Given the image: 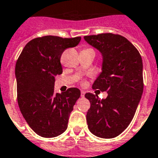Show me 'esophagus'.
Returning a JSON list of instances; mask_svg holds the SVG:
<instances>
[{
    "label": "esophagus",
    "mask_w": 158,
    "mask_h": 158,
    "mask_svg": "<svg viewBox=\"0 0 158 158\" xmlns=\"http://www.w3.org/2000/svg\"><path fill=\"white\" fill-rule=\"evenodd\" d=\"M85 90H81V96H85Z\"/></svg>",
    "instance_id": "obj_1"
}]
</instances>
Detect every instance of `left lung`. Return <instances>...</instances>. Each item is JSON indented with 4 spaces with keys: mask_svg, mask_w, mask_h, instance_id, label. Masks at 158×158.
<instances>
[{
    "mask_svg": "<svg viewBox=\"0 0 158 158\" xmlns=\"http://www.w3.org/2000/svg\"><path fill=\"white\" fill-rule=\"evenodd\" d=\"M84 39L102 55V71L92 88L107 92L102 100L92 93L85 94L90 102L88 128L97 137L114 138L132 121L142 96V58L132 43L119 35L106 33Z\"/></svg>",
    "mask_w": 158,
    "mask_h": 158,
    "instance_id": "left-lung-1",
    "label": "left lung"
}]
</instances>
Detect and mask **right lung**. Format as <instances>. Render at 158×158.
Returning <instances> with one entry per match:
<instances>
[{"label":"right lung","mask_w":158,"mask_h":158,"mask_svg":"<svg viewBox=\"0 0 158 158\" xmlns=\"http://www.w3.org/2000/svg\"><path fill=\"white\" fill-rule=\"evenodd\" d=\"M81 37L46 35L30 40L16 62L18 103L29 127L45 138L60 135L68 128L70 113L80 96L78 88L54 92L55 76L62 73L61 56L78 45Z\"/></svg>","instance_id":"obj_1"}]
</instances>
